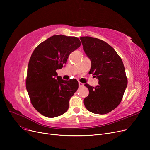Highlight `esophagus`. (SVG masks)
I'll use <instances>...</instances> for the list:
<instances>
[{"mask_svg":"<svg viewBox=\"0 0 150 150\" xmlns=\"http://www.w3.org/2000/svg\"><path fill=\"white\" fill-rule=\"evenodd\" d=\"M78 84H79V86L80 87H83V86H84V84L81 83V82H79L78 83Z\"/></svg>","mask_w":150,"mask_h":150,"instance_id":"esophagus-1","label":"esophagus"}]
</instances>
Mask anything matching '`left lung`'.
I'll list each match as a JSON object with an SVG mask.
<instances>
[{
	"label": "left lung",
	"mask_w": 150,
	"mask_h": 150,
	"mask_svg": "<svg viewBox=\"0 0 150 150\" xmlns=\"http://www.w3.org/2000/svg\"><path fill=\"white\" fill-rule=\"evenodd\" d=\"M80 39L91 61L89 72L99 80L96 87L84 84L89 91L84 100V105L94 114L109 113L119 105L127 86L123 61L114 48L101 39L90 36Z\"/></svg>",
	"instance_id": "8db88e82"
}]
</instances>
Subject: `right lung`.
I'll return each instance as SVG.
<instances>
[{"mask_svg": "<svg viewBox=\"0 0 150 150\" xmlns=\"http://www.w3.org/2000/svg\"><path fill=\"white\" fill-rule=\"evenodd\" d=\"M80 45L76 37L54 35L39 44L31 54L26 88L31 104L42 115L53 118L67 111L78 82L75 79H61L56 70L63 67L69 54Z\"/></svg>", "mask_w": 150, "mask_h": 150, "instance_id": "obj_1", "label": "right lung"}]
</instances>
